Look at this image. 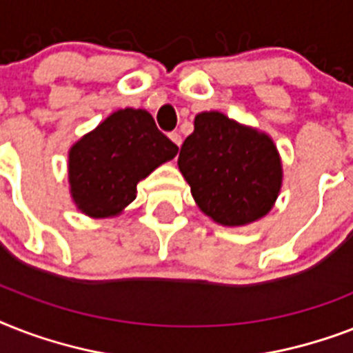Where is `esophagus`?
<instances>
[{"mask_svg": "<svg viewBox=\"0 0 353 353\" xmlns=\"http://www.w3.org/2000/svg\"><path fill=\"white\" fill-rule=\"evenodd\" d=\"M168 137H170V141H172V143H174V144H176L177 148L181 146V141H183V139H181V135H179V133H177V132H172L170 135H168Z\"/></svg>", "mask_w": 353, "mask_h": 353, "instance_id": "esophagus-1", "label": "esophagus"}]
</instances>
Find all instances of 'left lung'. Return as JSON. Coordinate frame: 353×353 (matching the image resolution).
<instances>
[{"label":"left lung","mask_w":353,"mask_h":353,"mask_svg":"<svg viewBox=\"0 0 353 353\" xmlns=\"http://www.w3.org/2000/svg\"><path fill=\"white\" fill-rule=\"evenodd\" d=\"M177 166L199 210L223 227L249 225L268 216L284 181L273 139L221 112L196 115Z\"/></svg>","instance_id":"obj_1"}]
</instances>
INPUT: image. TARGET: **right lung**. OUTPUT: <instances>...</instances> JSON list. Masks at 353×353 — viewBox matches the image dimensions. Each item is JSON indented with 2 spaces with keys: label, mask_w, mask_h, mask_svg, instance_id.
I'll return each mask as SVG.
<instances>
[{
  "label": "right lung",
  "mask_w": 353,
  "mask_h": 353,
  "mask_svg": "<svg viewBox=\"0 0 353 353\" xmlns=\"http://www.w3.org/2000/svg\"><path fill=\"white\" fill-rule=\"evenodd\" d=\"M177 155V146L146 110L108 115L69 148V194L82 214L104 220L122 214L137 198V183Z\"/></svg>",
  "instance_id": "add662e5"
}]
</instances>
